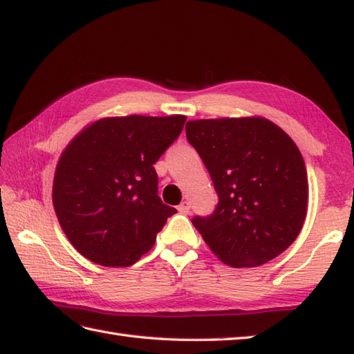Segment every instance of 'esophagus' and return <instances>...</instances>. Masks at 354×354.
Here are the masks:
<instances>
[{
    "instance_id": "34e87169",
    "label": "esophagus",
    "mask_w": 354,
    "mask_h": 354,
    "mask_svg": "<svg viewBox=\"0 0 354 354\" xmlns=\"http://www.w3.org/2000/svg\"><path fill=\"white\" fill-rule=\"evenodd\" d=\"M178 212H182V214H189V209H191V206H189V202H182L178 205Z\"/></svg>"
}]
</instances>
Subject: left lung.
Here are the masks:
<instances>
[{"instance_id": "8db88e82", "label": "left lung", "mask_w": 354, "mask_h": 354, "mask_svg": "<svg viewBox=\"0 0 354 354\" xmlns=\"http://www.w3.org/2000/svg\"><path fill=\"white\" fill-rule=\"evenodd\" d=\"M185 129L218 196L212 214L192 218L206 245L234 268L277 257L299 236L308 206L296 143L262 117L194 120Z\"/></svg>"}]
</instances>
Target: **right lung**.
Wrapping results in <instances>:
<instances>
[{"instance_id": "right-lung-1", "label": "right lung", "mask_w": 354, "mask_h": 354, "mask_svg": "<svg viewBox=\"0 0 354 354\" xmlns=\"http://www.w3.org/2000/svg\"><path fill=\"white\" fill-rule=\"evenodd\" d=\"M185 122V115L102 118L63 151L52 200L80 254L103 266H131L152 248L177 212L157 194L154 163Z\"/></svg>"}]
</instances>
